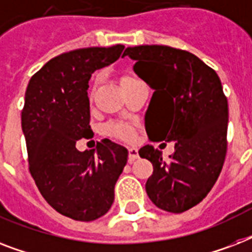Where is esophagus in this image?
Returning a JSON list of instances; mask_svg holds the SVG:
<instances>
[{"label":"esophagus","mask_w":252,"mask_h":252,"mask_svg":"<svg viewBox=\"0 0 252 252\" xmlns=\"http://www.w3.org/2000/svg\"><path fill=\"white\" fill-rule=\"evenodd\" d=\"M128 152H129V156H128V158H129V162H133L134 159H137L138 150L136 149V148H129V149H128Z\"/></svg>","instance_id":"obj_1"}]
</instances>
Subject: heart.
I'll return each mask as SVG.
<instances>
[{
    "label": "heart",
    "mask_w": 252,
    "mask_h": 252,
    "mask_svg": "<svg viewBox=\"0 0 252 252\" xmlns=\"http://www.w3.org/2000/svg\"><path fill=\"white\" fill-rule=\"evenodd\" d=\"M140 84H144V82L141 80H138L137 77L130 76V74L123 76L122 78L123 89L136 86V85ZM103 130L108 136L116 137L119 140H123V141H133L134 137H136V128H134L133 124H129V123L110 122L104 124Z\"/></svg>",
    "instance_id": "heart-1"
}]
</instances>
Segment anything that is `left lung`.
I'll return each instance as SVG.
<instances>
[{
	"mask_svg": "<svg viewBox=\"0 0 252 252\" xmlns=\"http://www.w3.org/2000/svg\"><path fill=\"white\" fill-rule=\"evenodd\" d=\"M124 56L154 90L146 133L152 141L175 144L167 161L152 145L138 150L153 163L146 193L159 209L188 211L215 186L226 156L229 108L220 77L195 55L167 45L129 47Z\"/></svg>",
	"mask_w": 252,
	"mask_h": 252,
	"instance_id": "obj_1",
	"label": "left lung"
}]
</instances>
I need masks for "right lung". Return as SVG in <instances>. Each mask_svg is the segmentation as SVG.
I'll return each instance as SVG.
<instances>
[{"instance_id": "right-lung-1", "label": "right lung", "mask_w": 252, "mask_h": 252, "mask_svg": "<svg viewBox=\"0 0 252 252\" xmlns=\"http://www.w3.org/2000/svg\"><path fill=\"white\" fill-rule=\"evenodd\" d=\"M124 45L61 53L31 77L22 110L29 168L47 203L76 221H94L110 211L115 184L128 150L110 140L80 152L76 142L93 137L91 74L118 60Z\"/></svg>"}]
</instances>
